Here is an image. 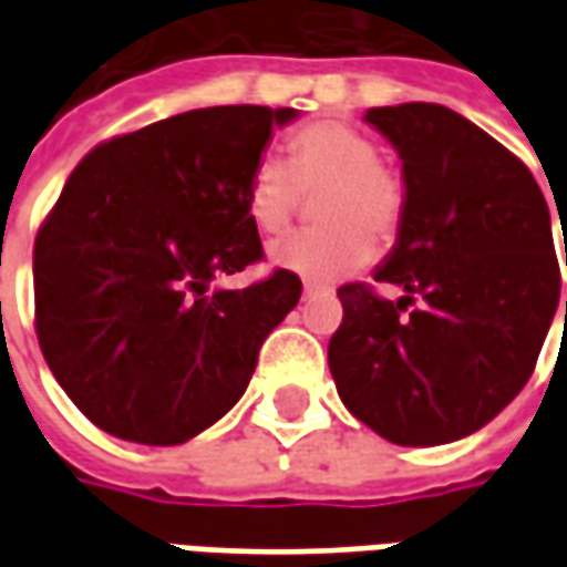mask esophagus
Listing matches in <instances>:
<instances>
[{
    "mask_svg": "<svg viewBox=\"0 0 567 567\" xmlns=\"http://www.w3.org/2000/svg\"><path fill=\"white\" fill-rule=\"evenodd\" d=\"M331 291H333V288H328V285L307 282V285H303V300H312V297H328Z\"/></svg>",
    "mask_w": 567,
    "mask_h": 567,
    "instance_id": "obj_1",
    "label": "esophagus"
}]
</instances>
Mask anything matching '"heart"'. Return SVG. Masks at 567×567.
I'll list each match as a JSON object with an SVG mask.
<instances>
[{
  "label": "heart",
  "instance_id": "1",
  "mask_svg": "<svg viewBox=\"0 0 567 567\" xmlns=\"http://www.w3.org/2000/svg\"><path fill=\"white\" fill-rule=\"evenodd\" d=\"M316 218L324 224L272 246L270 260L309 282H337L373 258V240L394 243L404 224L406 185L380 161V145L358 127L316 121L288 140V166L264 161L248 178L246 209L264 236L285 234L303 194H319Z\"/></svg>",
  "mask_w": 567,
  "mask_h": 567
}]
</instances>
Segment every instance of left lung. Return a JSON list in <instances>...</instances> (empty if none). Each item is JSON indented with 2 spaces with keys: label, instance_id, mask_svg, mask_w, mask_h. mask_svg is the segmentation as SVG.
Returning <instances> with one entry per match:
<instances>
[{
  "label": "left lung",
  "instance_id": "8db88e82",
  "mask_svg": "<svg viewBox=\"0 0 567 567\" xmlns=\"http://www.w3.org/2000/svg\"><path fill=\"white\" fill-rule=\"evenodd\" d=\"M364 121L404 163V224L373 272L404 297L343 285L328 364L380 437L452 443L498 416L537 364L561 288L547 199L516 154L446 105H382Z\"/></svg>",
  "mask_w": 567,
  "mask_h": 567
}]
</instances>
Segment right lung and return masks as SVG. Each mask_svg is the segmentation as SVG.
Returning <instances> with one entry per match:
<instances>
[{"label": "right lung", "instance_id": "1", "mask_svg": "<svg viewBox=\"0 0 567 567\" xmlns=\"http://www.w3.org/2000/svg\"><path fill=\"white\" fill-rule=\"evenodd\" d=\"M295 109L215 105L103 142L72 169L32 248L35 333L93 425L175 446L243 398L267 333L303 285L276 270L209 291L264 258L246 209L272 127Z\"/></svg>", "mask_w": 567, "mask_h": 567}]
</instances>
